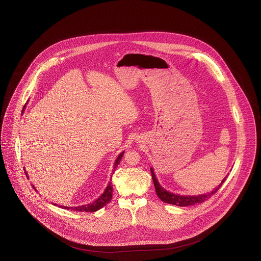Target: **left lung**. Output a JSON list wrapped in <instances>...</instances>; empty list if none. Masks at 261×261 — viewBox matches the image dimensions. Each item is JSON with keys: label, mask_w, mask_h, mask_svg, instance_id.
Listing matches in <instances>:
<instances>
[{"label": "left lung", "mask_w": 261, "mask_h": 261, "mask_svg": "<svg viewBox=\"0 0 261 261\" xmlns=\"http://www.w3.org/2000/svg\"><path fill=\"white\" fill-rule=\"evenodd\" d=\"M151 170V175H152V179H153V184L155 187V192H156L158 198L167 204H171L174 206H178V207H187V206H192L195 204H199V203H203L206 200H208V198H211V196H213L214 194L217 193V191L221 188V186L223 185V182L226 180V177L222 180V182L216 188V190L212 191L211 193L206 194V195H201V196H179V195H173L167 191H165L163 188H161V186L158 184L153 168H150Z\"/></svg>", "instance_id": "8db88e82"}]
</instances>
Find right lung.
Segmentation results:
<instances>
[{"mask_svg":"<svg viewBox=\"0 0 261 261\" xmlns=\"http://www.w3.org/2000/svg\"><path fill=\"white\" fill-rule=\"evenodd\" d=\"M123 154H124V151L119 156L117 157V159L115 161V164H114L113 171H115L116 167L120 163ZM25 174H27V173H25ZM112 196H113V186L111 185V182H109L107 189L105 190L104 194L98 200L94 201L92 204H88V205L80 206V207H65V206L62 207V206H60V208L71 210V211H77V212H96V211H98V210L105 207L112 200ZM54 205L56 206V204H54Z\"/></svg>","mask_w":261,"mask_h":261,"instance_id":"1","label":"right lung"}]
</instances>
